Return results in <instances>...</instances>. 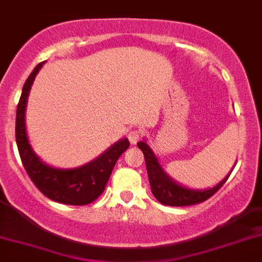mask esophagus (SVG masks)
Segmentation results:
<instances>
[{"instance_id":"34e87169","label":"esophagus","mask_w":262,"mask_h":262,"mask_svg":"<svg viewBox=\"0 0 262 262\" xmlns=\"http://www.w3.org/2000/svg\"><path fill=\"white\" fill-rule=\"evenodd\" d=\"M127 136H128L129 143H131V144H136L139 140H140L141 134H140V131H138V129H133V131H129L128 135H127Z\"/></svg>"}]
</instances>
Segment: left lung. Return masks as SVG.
Wrapping results in <instances>:
<instances>
[{
  "label": "left lung",
  "instance_id": "left-lung-1",
  "mask_svg": "<svg viewBox=\"0 0 262 262\" xmlns=\"http://www.w3.org/2000/svg\"><path fill=\"white\" fill-rule=\"evenodd\" d=\"M138 147L141 152L144 153V158H145V165H147L148 178H149L150 189L152 193L161 204L169 206H188L195 205V204H200L203 201L208 200L212 198L215 192L224 186L225 182L230 177L227 175L226 178H224L217 186L213 188L204 189V191H199V189H191L187 187L181 186L177 182L172 181L169 175L164 171L162 166L158 162L157 157L155 156L153 150L150 149L145 141H140L138 143Z\"/></svg>",
  "mask_w": 262,
  "mask_h": 262
}]
</instances>
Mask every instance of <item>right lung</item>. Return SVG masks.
Listing matches in <instances>:
<instances>
[{
	"instance_id": "1",
	"label": "right lung",
	"mask_w": 262,
	"mask_h": 262,
	"mask_svg": "<svg viewBox=\"0 0 262 262\" xmlns=\"http://www.w3.org/2000/svg\"><path fill=\"white\" fill-rule=\"evenodd\" d=\"M44 62L38 63L26 80L16 107L15 139L21 164L35 186L48 199L67 205H87L104 192L115 162L128 149L129 141L122 139L90 164L76 169H56L44 164L31 148L26 133V106L31 85Z\"/></svg>"
}]
</instances>
